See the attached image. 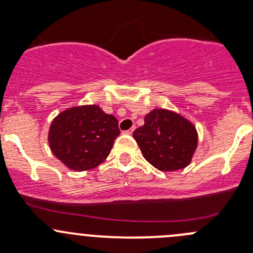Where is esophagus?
Listing matches in <instances>:
<instances>
[{"instance_id": "34e87169", "label": "esophagus", "mask_w": 253, "mask_h": 253, "mask_svg": "<svg viewBox=\"0 0 253 253\" xmlns=\"http://www.w3.org/2000/svg\"><path fill=\"white\" fill-rule=\"evenodd\" d=\"M133 131H134V126L132 127V128H129V129H127V131H125V133H126V134H132V133H133Z\"/></svg>"}]
</instances>
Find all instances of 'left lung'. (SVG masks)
<instances>
[{
    "label": "left lung",
    "instance_id": "1",
    "mask_svg": "<svg viewBox=\"0 0 253 253\" xmlns=\"http://www.w3.org/2000/svg\"><path fill=\"white\" fill-rule=\"evenodd\" d=\"M133 138L145 160L160 171L190 165L198 144L192 122L167 109H154L145 115L144 125L133 132Z\"/></svg>",
    "mask_w": 253,
    "mask_h": 253
}]
</instances>
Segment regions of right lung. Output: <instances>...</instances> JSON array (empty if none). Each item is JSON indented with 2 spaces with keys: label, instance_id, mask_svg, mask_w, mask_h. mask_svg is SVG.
Returning <instances> with one entry per match:
<instances>
[{
  "label": "right lung",
  "instance_id": "obj_1",
  "mask_svg": "<svg viewBox=\"0 0 253 253\" xmlns=\"http://www.w3.org/2000/svg\"><path fill=\"white\" fill-rule=\"evenodd\" d=\"M120 134L119 121L99 105L68 108L52 120L47 141L52 154L75 171L99 167Z\"/></svg>",
  "mask_w": 253,
  "mask_h": 253
}]
</instances>
